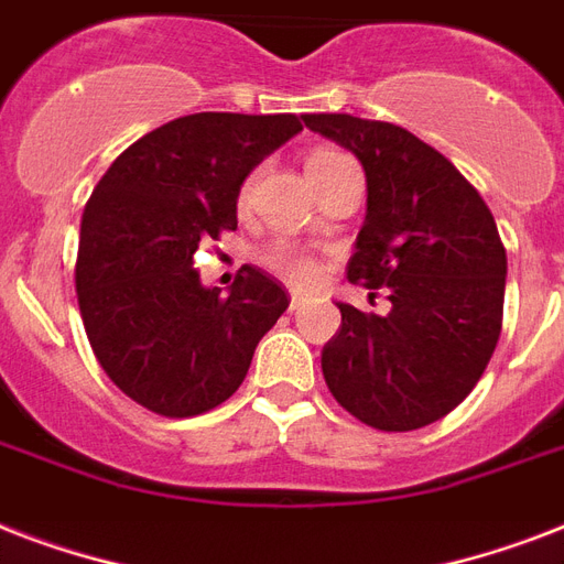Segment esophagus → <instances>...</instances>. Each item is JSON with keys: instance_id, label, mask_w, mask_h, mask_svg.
<instances>
[{"instance_id": "1", "label": "esophagus", "mask_w": 564, "mask_h": 564, "mask_svg": "<svg viewBox=\"0 0 564 564\" xmlns=\"http://www.w3.org/2000/svg\"><path fill=\"white\" fill-rule=\"evenodd\" d=\"M304 304H307V299H304V295H299V292H292V299H290V310H292V313H299V310L304 307Z\"/></svg>"}]
</instances>
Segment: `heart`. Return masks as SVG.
Masks as SVG:
<instances>
[{
    "mask_svg": "<svg viewBox=\"0 0 564 564\" xmlns=\"http://www.w3.org/2000/svg\"><path fill=\"white\" fill-rule=\"evenodd\" d=\"M343 158L345 154L327 152L325 149V152L310 154L307 166H325V163H336V161H343ZM265 263H269L272 272L281 274L283 281L290 283V286H295V290H307V286L318 283V278H322V269H318L316 260L307 254H301L299 248H292V246H274L272 251L265 254Z\"/></svg>",
    "mask_w": 564,
    "mask_h": 564,
    "instance_id": "obj_1",
    "label": "heart"
}]
</instances>
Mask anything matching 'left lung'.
Returning a JSON list of instances; mask_svg holds the SVG:
<instances>
[{"label": "left lung", "instance_id": "8db88e82", "mask_svg": "<svg viewBox=\"0 0 564 564\" xmlns=\"http://www.w3.org/2000/svg\"><path fill=\"white\" fill-rule=\"evenodd\" d=\"M304 126L362 163V221L348 281L386 313L336 304L343 327L322 351L327 389L377 430H419L459 406L500 336L507 251L480 193L406 128L304 113Z\"/></svg>", "mask_w": 564, "mask_h": 564}]
</instances>
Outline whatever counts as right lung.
<instances>
[{
  "mask_svg": "<svg viewBox=\"0 0 564 564\" xmlns=\"http://www.w3.org/2000/svg\"><path fill=\"white\" fill-rule=\"evenodd\" d=\"M299 131L295 113L172 119L128 145L93 189L75 263L84 330L101 369L145 410L187 419L228 401L290 307L254 265L228 292L204 286L193 254L237 230L242 181Z\"/></svg>",
  "mask_w": 564,
  "mask_h": 564,
  "instance_id": "obj_1",
  "label": "right lung"
}]
</instances>
